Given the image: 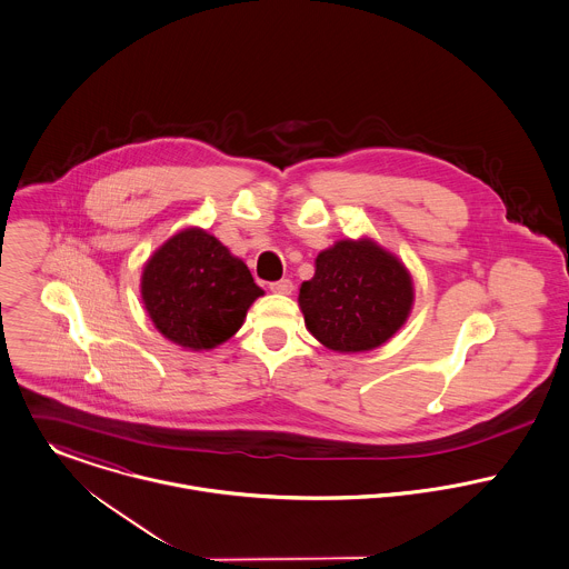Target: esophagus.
I'll return each instance as SVG.
<instances>
[{
	"label": "esophagus",
	"instance_id": "1",
	"mask_svg": "<svg viewBox=\"0 0 569 569\" xmlns=\"http://www.w3.org/2000/svg\"><path fill=\"white\" fill-rule=\"evenodd\" d=\"M269 289H271L273 293H282V296H289V293L293 291V282H291L289 278H282V280H276V282H271V284H269Z\"/></svg>",
	"mask_w": 569,
	"mask_h": 569
}]
</instances>
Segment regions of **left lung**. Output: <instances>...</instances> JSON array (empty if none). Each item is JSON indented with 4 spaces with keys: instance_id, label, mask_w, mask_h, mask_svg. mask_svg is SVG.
Instances as JSON below:
<instances>
[{
    "instance_id": "obj_1",
    "label": "left lung",
    "mask_w": 569,
    "mask_h": 569,
    "mask_svg": "<svg viewBox=\"0 0 569 569\" xmlns=\"http://www.w3.org/2000/svg\"><path fill=\"white\" fill-rule=\"evenodd\" d=\"M298 302L307 328L326 348L363 352L406 325L413 284L395 253L370 239H346L320 251Z\"/></svg>"
}]
</instances>
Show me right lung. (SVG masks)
Here are the masks:
<instances>
[{
	"mask_svg": "<svg viewBox=\"0 0 569 569\" xmlns=\"http://www.w3.org/2000/svg\"><path fill=\"white\" fill-rule=\"evenodd\" d=\"M260 296L243 260L201 228L170 237L142 271V302L153 325L190 350L228 341Z\"/></svg>",
	"mask_w": 569,
	"mask_h": 569,
	"instance_id": "right-lung-1",
	"label": "right lung"
}]
</instances>
